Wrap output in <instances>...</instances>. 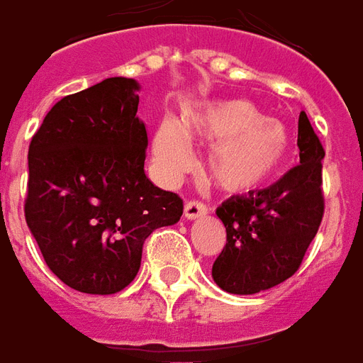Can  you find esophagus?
Segmentation results:
<instances>
[{
	"mask_svg": "<svg viewBox=\"0 0 363 363\" xmlns=\"http://www.w3.org/2000/svg\"><path fill=\"white\" fill-rule=\"evenodd\" d=\"M208 212V208L204 206L203 203H197V201H189V203H185L184 206V216L187 220H197V218L204 216Z\"/></svg>",
	"mask_w": 363,
	"mask_h": 363,
	"instance_id": "1",
	"label": "esophagus"
}]
</instances>
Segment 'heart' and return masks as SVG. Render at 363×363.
Listing matches in <instances>:
<instances>
[{
  "label": "heart",
  "instance_id": "b5f03b06",
  "mask_svg": "<svg viewBox=\"0 0 363 363\" xmlns=\"http://www.w3.org/2000/svg\"><path fill=\"white\" fill-rule=\"evenodd\" d=\"M193 140L212 145L206 159L208 176L231 195L260 191L287 172L295 141L281 120L268 118L247 99L204 103L185 113L184 128L162 120L152 140V157L160 178L174 182L193 162Z\"/></svg>",
  "mask_w": 363,
  "mask_h": 363
}]
</instances>
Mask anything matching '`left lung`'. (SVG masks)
Instances as JSON below:
<instances>
[{
  "label": "left lung",
  "instance_id": "1",
  "mask_svg": "<svg viewBox=\"0 0 363 363\" xmlns=\"http://www.w3.org/2000/svg\"><path fill=\"white\" fill-rule=\"evenodd\" d=\"M301 164L266 189L233 195L218 206L228 243L212 279L231 295H255L279 285L301 266L323 218L321 147L306 113L298 116Z\"/></svg>",
  "mask_w": 363,
  "mask_h": 363
}]
</instances>
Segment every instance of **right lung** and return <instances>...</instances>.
Segmentation results:
<instances>
[{"instance_id": "1", "label": "right lung", "mask_w": 363, "mask_h": 363, "mask_svg": "<svg viewBox=\"0 0 363 363\" xmlns=\"http://www.w3.org/2000/svg\"><path fill=\"white\" fill-rule=\"evenodd\" d=\"M140 84L114 76L62 97L28 149L24 216L49 269L88 295H114L141 266L143 243L176 223L182 199L145 176Z\"/></svg>"}]
</instances>
